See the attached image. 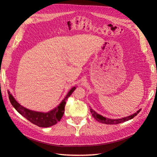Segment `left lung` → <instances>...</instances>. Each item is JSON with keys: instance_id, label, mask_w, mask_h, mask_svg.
Wrapping results in <instances>:
<instances>
[{"instance_id": "8db88e82", "label": "left lung", "mask_w": 157, "mask_h": 157, "mask_svg": "<svg viewBox=\"0 0 157 157\" xmlns=\"http://www.w3.org/2000/svg\"><path fill=\"white\" fill-rule=\"evenodd\" d=\"M90 112H91V113H92L93 117L98 122H101V123H103V124H119V123L124 122H126V121H128L132 119V118L136 117L137 114L140 112L141 109H140L139 111H137V113H134V115H132L129 117H126L122 118H120V119H111V118H107L104 117L100 115H99V114H98L96 111L92 110V109H90Z\"/></svg>"}]
</instances>
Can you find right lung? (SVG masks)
<instances>
[{
  "mask_svg": "<svg viewBox=\"0 0 157 157\" xmlns=\"http://www.w3.org/2000/svg\"><path fill=\"white\" fill-rule=\"evenodd\" d=\"M75 88V87H73L70 90L67 96L65 98V99L59 104L58 107H57L53 110L46 113L33 111L22 107L16 101V99L13 98L10 92H8V93L9 94V99H10V103L13 107L18 111V113H20L22 116L27 118L28 121H29L33 124L39 127L47 128L53 126L60 121L65 112L66 101H67V99L72 94Z\"/></svg>",
  "mask_w": 157,
  "mask_h": 157,
  "instance_id": "obj_1",
  "label": "right lung"
}]
</instances>
